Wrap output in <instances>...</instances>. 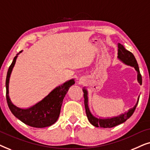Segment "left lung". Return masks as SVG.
<instances>
[{
    "instance_id": "left-lung-1",
    "label": "left lung",
    "mask_w": 150,
    "mask_h": 150,
    "mask_svg": "<svg viewBox=\"0 0 150 150\" xmlns=\"http://www.w3.org/2000/svg\"><path fill=\"white\" fill-rule=\"evenodd\" d=\"M118 58L122 61L123 62L126 63L127 65H130V66L134 67L135 69L138 72V76H137V80L139 83L142 84V77H141V74H140V71H139V65L137 63V61L135 59L134 54L130 51L127 50L125 49L124 46L122 44H118ZM84 92V102H85V111L86 114H87V118L89 120V122L93 125V126L96 127H101V128H112L117 125H120L122 123L126 122V121L130 117L131 115L134 112L136 107L138 104L134 106L132 109L129 110L128 112L126 113L122 114L118 117H112L110 119H98L92 115L91 112L89 111V106H88V98H87V91L86 89H83Z\"/></svg>"
}]
</instances>
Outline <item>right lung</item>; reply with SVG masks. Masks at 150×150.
<instances>
[{
    "label": "right lung",
    "mask_w": 150,
    "mask_h": 150,
    "mask_svg": "<svg viewBox=\"0 0 150 150\" xmlns=\"http://www.w3.org/2000/svg\"><path fill=\"white\" fill-rule=\"evenodd\" d=\"M21 52L20 51V53ZM18 54L14 57L13 62L9 66L6 78V98L8 106L14 116L28 126L35 128H45L52 126L58 120L63 98L69 88L74 84V80H69L62 85L56 87L42 101L32 107L27 109L18 108L12 103L9 97V78Z\"/></svg>",
    "instance_id": "obj_1"
}]
</instances>
